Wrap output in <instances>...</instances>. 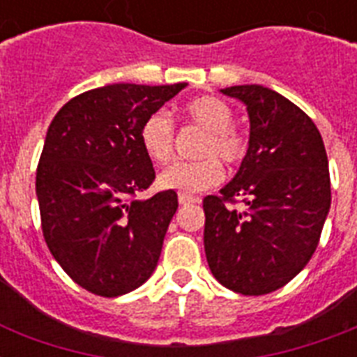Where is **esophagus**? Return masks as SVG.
Wrapping results in <instances>:
<instances>
[{
	"instance_id": "obj_1",
	"label": "esophagus",
	"mask_w": 357,
	"mask_h": 357,
	"mask_svg": "<svg viewBox=\"0 0 357 357\" xmlns=\"http://www.w3.org/2000/svg\"><path fill=\"white\" fill-rule=\"evenodd\" d=\"M179 200V206H189V204H196V202H200L196 196H190V195H179L178 196Z\"/></svg>"
}]
</instances>
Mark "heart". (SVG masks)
Instances as JSON below:
<instances>
[{
  "label": "heart",
  "instance_id": "obj_1",
  "mask_svg": "<svg viewBox=\"0 0 357 357\" xmlns=\"http://www.w3.org/2000/svg\"><path fill=\"white\" fill-rule=\"evenodd\" d=\"M185 120L204 137L198 142L196 161H179L165 168L159 185L179 195H196L220 183L224 168L218 158L229 168H237L248 155V139L234 126V109L217 96H202L183 105ZM142 150L151 161L168 162L176 148V128L172 116L165 109L148 114L139 129Z\"/></svg>",
  "mask_w": 357,
  "mask_h": 357
}]
</instances>
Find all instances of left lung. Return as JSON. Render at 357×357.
Wrapping results in <instances>:
<instances>
[{
  "instance_id": "1",
  "label": "left lung",
  "mask_w": 357,
  "mask_h": 357,
  "mask_svg": "<svg viewBox=\"0 0 357 357\" xmlns=\"http://www.w3.org/2000/svg\"><path fill=\"white\" fill-rule=\"evenodd\" d=\"M220 92L248 109L250 142L235 178L204 198L206 257L224 287L259 296L315 254L332 204L328 157L313 120L282 94L261 85Z\"/></svg>"
}]
</instances>
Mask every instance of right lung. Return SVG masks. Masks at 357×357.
<instances>
[{"label":"right lung","instance_id":"right-lung-1","mask_svg":"<svg viewBox=\"0 0 357 357\" xmlns=\"http://www.w3.org/2000/svg\"><path fill=\"white\" fill-rule=\"evenodd\" d=\"M187 83H114L64 103L47 128L36 167L42 234L63 271L86 291L114 298L155 271L174 190L137 200L155 170L139 129Z\"/></svg>","mask_w":357,"mask_h":357}]
</instances>
